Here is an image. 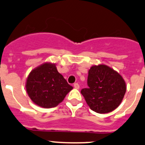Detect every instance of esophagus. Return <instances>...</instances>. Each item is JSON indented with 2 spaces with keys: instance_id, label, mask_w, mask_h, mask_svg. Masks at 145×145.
<instances>
[{
  "instance_id": "obj_1",
  "label": "esophagus",
  "mask_w": 145,
  "mask_h": 145,
  "mask_svg": "<svg viewBox=\"0 0 145 145\" xmlns=\"http://www.w3.org/2000/svg\"><path fill=\"white\" fill-rule=\"evenodd\" d=\"M74 87L76 89H79V88H80V86H79V85H78V83H74Z\"/></svg>"
}]
</instances>
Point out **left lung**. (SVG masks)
I'll use <instances>...</instances> for the list:
<instances>
[{
  "instance_id": "left-lung-1",
  "label": "left lung",
  "mask_w": 145,
  "mask_h": 145,
  "mask_svg": "<svg viewBox=\"0 0 145 145\" xmlns=\"http://www.w3.org/2000/svg\"><path fill=\"white\" fill-rule=\"evenodd\" d=\"M88 88L81 93L89 107L99 114L112 112L122 102L126 91L123 77L105 64L90 67L88 76Z\"/></svg>"
}]
</instances>
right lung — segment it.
<instances>
[{
	"label": "right lung",
	"mask_w": 145,
	"mask_h": 145,
	"mask_svg": "<svg viewBox=\"0 0 145 145\" xmlns=\"http://www.w3.org/2000/svg\"><path fill=\"white\" fill-rule=\"evenodd\" d=\"M25 86L32 102L43 108L57 106L73 89L58 72L55 64L51 62H45L31 70Z\"/></svg>",
	"instance_id": "1"
}]
</instances>
